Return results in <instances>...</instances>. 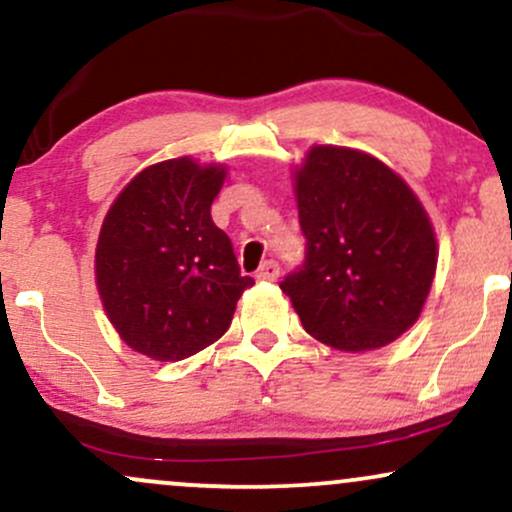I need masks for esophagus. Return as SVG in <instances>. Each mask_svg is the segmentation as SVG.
Returning <instances> with one entry per match:
<instances>
[{
	"mask_svg": "<svg viewBox=\"0 0 512 512\" xmlns=\"http://www.w3.org/2000/svg\"><path fill=\"white\" fill-rule=\"evenodd\" d=\"M257 281H276L279 279V264H276L274 260H267L262 262V267L257 269Z\"/></svg>",
	"mask_w": 512,
	"mask_h": 512,
	"instance_id": "obj_1",
	"label": "esophagus"
}]
</instances>
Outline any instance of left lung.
I'll return each instance as SVG.
<instances>
[{"mask_svg": "<svg viewBox=\"0 0 512 512\" xmlns=\"http://www.w3.org/2000/svg\"><path fill=\"white\" fill-rule=\"evenodd\" d=\"M308 240L301 272L281 281L305 332L346 354L383 349L421 317L438 267L428 211L380 158L315 144L293 168Z\"/></svg>", "mask_w": 512, "mask_h": 512, "instance_id": "8db88e82", "label": "left lung"}]
</instances>
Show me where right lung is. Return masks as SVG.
<instances>
[{
  "mask_svg": "<svg viewBox=\"0 0 512 512\" xmlns=\"http://www.w3.org/2000/svg\"><path fill=\"white\" fill-rule=\"evenodd\" d=\"M226 175L223 163L168 158L139 170L105 214L98 296L122 342L151 361L175 363L219 342L255 284L211 221Z\"/></svg>",
  "mask_w": 512,
  "mask_h": 512,
  "instance_id": "add662e5",
  "label": "right lung"
}]
</instances>
